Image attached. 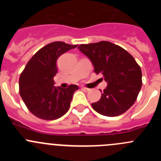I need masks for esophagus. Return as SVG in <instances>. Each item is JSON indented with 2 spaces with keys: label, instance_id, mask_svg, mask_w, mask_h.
<instances>
[{
  "label": "esophagus",
  "instance_id": "esophagus-1",
  "mask_svg": "<svg viewBox=\"0 0 161 161\" xmlns=\"http://www.w3.org/2000/svg\"><path fill=\"white\" fill-rule=\"evenodd\" d=\"M81 89L83 91H85V92H88V91H89V89H87V88H85V87H81Z\"/></svg>",
  "mask_w": 161,
  "mask_h": 161
}]
</instances>
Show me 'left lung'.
<instances>
[{
    "label": "left lung",
    "instance_id": "1",
    "mask_svg": "<svg viewBox=\"0 0 161 161\" xmlns=\"http://www.w3.org/2000/svg\"><path fill=\"white\" fill-rule=\"evenodd\" d=\"M78 48L90 59L94 72L102 73L107 82L100 100L92 104L93 109L108 117L123 114L141 89V68L136 59L123 47L107 41L81 44Z\"/></svg>",
    "mask_w": 161,
    "mask_h": 161
}]
</instances>
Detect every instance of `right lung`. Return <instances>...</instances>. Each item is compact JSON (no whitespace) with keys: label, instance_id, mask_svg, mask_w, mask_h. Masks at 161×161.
Returning <instances> with one entry per match:
<instances>
[{"label":"right lung","instance_id":"obj_1","mask_svg":"<svg viewBox=\"0 0 161 161\" xmlns=\"http://www.w3.org/2000/svg\"><path fill=\"white\" fill-rule=\"evenodd\" d=\"M77 45L64 42L47 44L33 55L19 78V93L30 111L44 120L62 117L70 108L77 85L67 89L55 87L54 76L58 72L56 61L61 55Z\"/></svg>","mask_w":161,"mask_h":161}]
</instances>
